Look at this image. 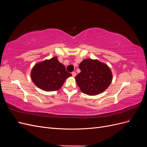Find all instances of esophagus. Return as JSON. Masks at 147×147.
Segmentation results:
<instances>
[{"mask_svg": "<svg viewBox=\"0 0 147 147\" xmlns=\"http://www.w3.org/2000/svg\"><path fill=\"white\" fill-rule=\"evenodd\" d=\"M72 76H73L74 77H75V76H76L77 74H76V72H72Z\"/></svg>", "mask_w": 147, "mask_h": 147, "instance_id": "1", "label": "esophagus"}]
</instances>
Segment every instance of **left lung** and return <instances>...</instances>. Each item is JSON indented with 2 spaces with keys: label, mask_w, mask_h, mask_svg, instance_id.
<instances>
[{
  "label": "left lung",
  "mask_w": 147,
  "mask_h": 147,
  "mask_svg": "<svg viewBox=\"0 0 147 147\" xmlns=\"http://www.w3.org/2000/svg\"><path fill=\"white\" fill-rule=\"evenodd\" d=\"M81 72L76 77V82L81 91L88 95L98 94L110 84L112 74L106 64L98 60L86 59L79 65Z\"/></svg>",
  "instance_id": "1"
}]
</instances>
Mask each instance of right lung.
<instances>
[{
    "mask_svg": "<svg viewBox=\"0 0 147 147\" xmlns=\"http://www.w3.org/2000/svg\"><path fill=\"white\" fill-rule=\"evenodd\" d=\"M72 76L66 71L65 66L57 61L56 57L35 65L31 72L34 83L45 91L58 90L65 79Z\"/></svg>",
    "mask_w": 147,
    "mask_h": 147,
    "instance_id": "obj_1",
    "label": "right lung"
}]
</instances>
